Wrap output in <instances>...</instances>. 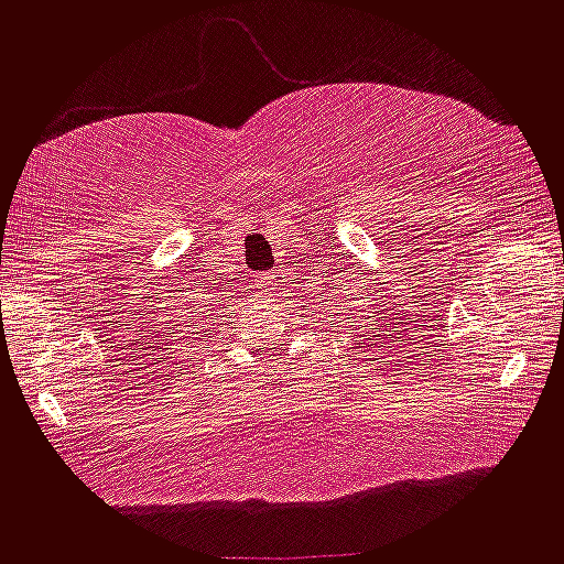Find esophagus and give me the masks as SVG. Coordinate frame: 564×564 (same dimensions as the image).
Instances as JSON below:
<instances>
[{
    "label": "esophagus",
    "mask_w": 564,
    "mask_h": 564,
    "mask_svg": "<svg viewBox=\"0 0 564 564\" xmlns=\"http://www.w3.org/2000/svg\"><path fill=\"white\" fill-rule=\"evenodd\" d=\"M261 282H263V288H267V293H274V290H282V271L276 269V271H271V274H267V276H261Z\"/></svg>",
    "instance_id": "esophagus-1"
}]
</instances>
